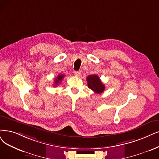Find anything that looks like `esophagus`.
<instances>
[{"label":"esophagus","mask_w":159,"mask_h":159,"mask_svg":"<svg viewBox=\"0 0 159 159\" xmlns=\"http://www.w3.org/2000/svg\"><path fill=\"white\" fill-rule=\"evenodd\" d=\"M74 74L76 76H80L81 75V72L80 71H75Z\"/></svg>","instance_id":"1"}]
</instances>
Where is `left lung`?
Masks as SVG:
<instances>
[{
  "mask_svg": "<svg viewBox=\"0 0 159 159\" xmlns=\"http://www.w3.org/2000/svg\"><path fill=\"white\" fill-rule=\"evenodd\" d=\"M88 87L91 89L95 93L100 94L105 89V85L102 83L98 75L93 74L88 75L87 78Z\"/></svg>",
  "mask_w": 159,
  "mask_h": 159,
  "instance_id": "8db88e82",
  "label": "left lung"
}]
</instances>
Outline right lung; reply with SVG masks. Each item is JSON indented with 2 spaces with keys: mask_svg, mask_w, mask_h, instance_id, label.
I'll use <instances>...</instances> for the list:
<instances>
[{
  "mask_svg": "<svg viewBox=\"0 0 159 159\" xmlns=\"http://www.w3.org/2000/svg\"><path fill=\"white\" fill-rule=\"evenodd\" d=\"M64 76H65L64 75H61V74H59V75L57 76V78H55V81H54V87H56L59 84H61V81L62 80L63 78H64Z\"/></svg>",
  "mask_w": 159,
  "mask_h": 159,
  "instance_id": "right-lung-1",
  "label": "right lung"
}]
</instances>
